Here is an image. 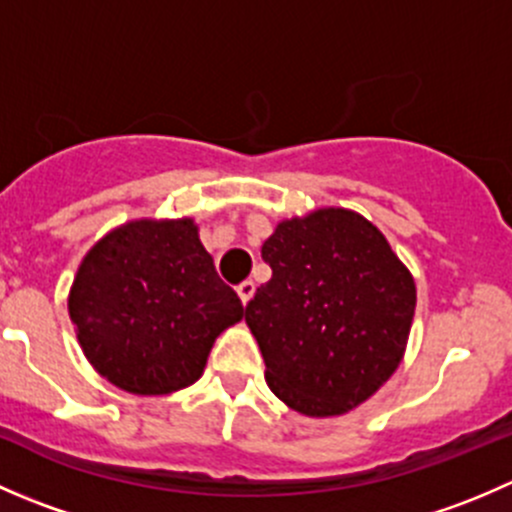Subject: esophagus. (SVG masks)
<instances>
[{
    "mask_svg": "<svg viewBox=\"0 0 512 512\" xmlns=\"http://www.w3.org/2000/svg\"><path fill=\"white\" fill-rule=\"evenodd\" d=\"M237 294H240L242 304H247V302H250V299H252V294H255V282L245 280L240 287H237Z\"/></svg>",
    "mask_w": 512,
    "mask_h": 512,
    "instance_id": "34e87169",
    "label": "esophagus"
}]
</instances>
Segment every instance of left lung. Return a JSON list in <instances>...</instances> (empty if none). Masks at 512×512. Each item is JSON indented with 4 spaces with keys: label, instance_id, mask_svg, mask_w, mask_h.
<instances>
[{
    "label": "left lung",
    "instance_id": "left-lung-1",
    "mask_svg": "<svg viewBox=\"0 0 512 512\" xmlns=\"http://www.w3.org/2000/svg\"><path fill=\"white\" fill-rule=\"evenodd\" d=\"M272 267L245 322L267 386L304 416H342L381 389L404 359L416 285L379 227L354 210L282 220L262 245Z\"/></svg>",
    "mask_w": 512,
    "mask_h": 512
}]
</instances>
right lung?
I'll return each mask as SVG.
<instances>
[{"label":"right lung","mask_w":512,"mask_h":512,"mask_svg":"<svg viewBox=\"0 0 512 512\" xmlns=\"http://www.w3.org/2000/svg\"><path fill=\"white\" fill-rule=\"evenodd\" d=\"M69 317L98 374L158 396L200 379L215 339L245 307L215 272L193 220H133L86 252Z\"/></svg>","instance_id":"add662e5"}]
</instances>
